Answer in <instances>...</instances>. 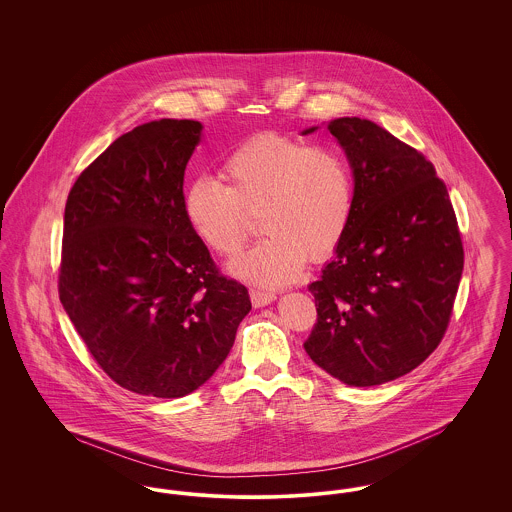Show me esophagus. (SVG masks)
<instances>
[{
  "label": "esophagus",
  "mask_w": 512,
  "mask_h": 512,
  "mask_svg": "<svg viewBox=\"0 0 512 512\" xmlns=\"http://www.w3.org/2000/svg\"><path fill=\"white\" fill-rule=\"evenodd\" d=\"M251 303H253V307H265V305H270L274 299H276V295L272 292H265V290H251Z\"/></svg>",
  "instance_id": "obj_1"
}]
</instances>
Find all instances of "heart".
<instances>
[{"label": "heart", "instance_id": "1", "mask_svg": "<svg viewBox=\"0 0 512 512\" xmlns=\"http://www.w3.org/2000/svg\"><path fill=\"white\" fill-rule=\"evenodd\" d=\"M222 178L197 176L184 192V213L199 240L220 257H236L259 213L267 234L230 270L263 286L301 276L307 259L332 255L353 217L355 186L347 159L334 147L284 134H257L222 161Z\"/></svg>", "mask_w": 512, "mask_h": 512}]
</instances>
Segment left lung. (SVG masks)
Here are the masks:
<instances>
[{"label": "left lung", "mask_w": 512, "mask_h": 512, "mask_svg": "<svg viewBox=\"0 0 512 512\" xmlns=\"http://www.w3.org/2000/svg\"><path fill=\"white\" fill-rule=\"evenodd\" d=\"M328 130L351 165L355 207L336 257L309 286L317 324L303 347L343 384L380 386L426 361L443 338L463 274L461 232L420 151L359 117Z\"/></svg>", "instance_id": "8db88e82"}]
</instances>
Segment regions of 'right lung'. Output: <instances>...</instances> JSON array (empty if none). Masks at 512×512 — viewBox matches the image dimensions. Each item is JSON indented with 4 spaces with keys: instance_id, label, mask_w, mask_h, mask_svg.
<instances>
[{
    "instance_id": "right-lung-1",
    "label": "right lung",
    "mask_w": 512,
    "mask_h": 512,
    "mask_svg": "<svg viewBox=\"0 0 512 512\" xmlns=\"http://www.w3.org/2000/svg\"><path fill=\"white\" fill-rule=\"evenodd\" d=\"M201 122L136 126L76 178L65 205L59 299L103 372L174 399L203 386L251 311L184 213Z\"/></svg>"
}]
</instances>
